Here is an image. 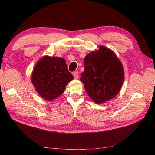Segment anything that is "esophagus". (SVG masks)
Here are the masks:
<instances>
[{
    "instance_id": "1",
    "label": "esophagus",
    "mask_w": 155,
    "mask_h": 155,
    "mask_svg": "<svg viewBox=\"0 0 155 155\" xmlns=\"http://www.w3.org/2000/svg\"><path fill=\"white\" fill-rule=\"evenodd\" d=\"M73 76H74V78L75 79H77L78 78V72H73Z\"/></svg>"
}]
</instances>
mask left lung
Masks as SVG:
<instances>
[{
    "label": "left lung",
    "instance_id": "1",
    "mask_svg": "<svg viewBox=\"0 0 155 155\" xmlns=\"http://www.w3.org/2000/svg\"><path fill=\"white\" fill-rule=\"evenodd\" d=\"M81 81L91 99L97 104L109 101L121 90L124 72L115 52L104 46L91 52L84 59Z\"/></svg>",
    "mask_w": 155,
    "mask_h": 155
}]
</instances>
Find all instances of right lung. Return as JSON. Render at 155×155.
Returning a JSON list of instances; mask_svg holds the SVG:
<instances>
[{
    "label": "right lung",
    "instance_id": "obj_1",
    "mask_svg": "<svg viewBox=\"0 0 155 155\" xmlns=\"http://www.w3.org/2000/svg\"><path fill=\"white\" fill-rule=\"evenodd\" d=\"M73 78L65 59L58 57H42L36 63L31 74V82L37 92L49 101L61 95Z\"/></svg>",
    "mask_w": 155,
    "mask_h": 155
}]
</instances>
